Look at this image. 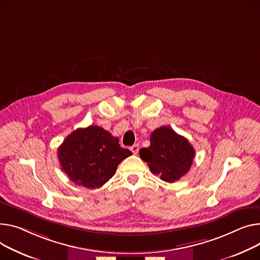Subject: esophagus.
Returning <instances> with one entry per match:
<instances>
[{"label": "esophagus", "mask_w": 260, "mask_h": 260, "mask_svg": "<svg viewBox=\"0 0 260 260\" xmlns=\"http://www.w3.org/2000/svg\"><path fill=\"white\" fill-rule=\"evenodd\" d=\"M131 150L134 152V153H137L138 151H139V144H135L131 147Z\"/></svg>", "instance_id": "esophagus-1"}]
</instances>
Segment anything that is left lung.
<instances>
[{
    "label": "left lung",
    "instance_id": "obj_1",
    "mask_svg": "<svg viewBox=\"0 0 260 260\" xmlns=\"http://www.w3.org/2000/svg\"><path fill=\"white\" fill-rule=\"evenodd\" d=\"M139 154L152 174L165 182L174 183L189 171L196 151L185 137L169 126H161L151 133L150 145L141 148Z\"/></svg>",
    "mask_w": 260,
    "mask_h": 260
}]
</instances>
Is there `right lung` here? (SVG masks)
Here are the masks:
<instances>
[{
  "label": "right lung",
  "instance_id": "add662e5",
  "mask_svg": "<svg viewBox=\"0 0 260 260\" xmlns=\"http://www.w3.org/2000/svg\"><path fill=\"white\" fill-rule=\"evenodd\" d=\"M131 154L120 147L117 137L97 125L77 128L57 150L61 170L75 184L90 189L105 185Z\"/></svg>",
  "mask_w": 260,
  "mask_h": 260
}]
</instances>
